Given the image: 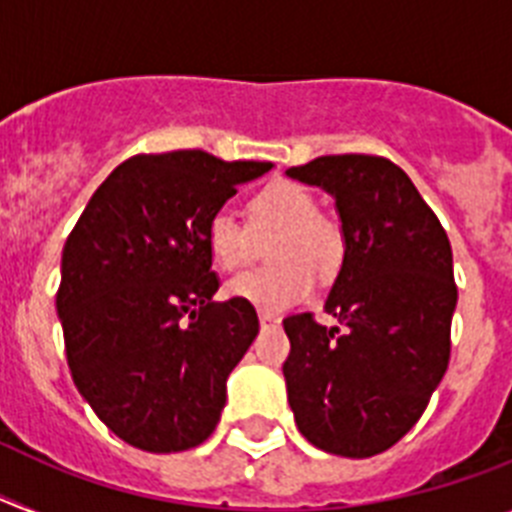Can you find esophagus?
I'll return each instance as SVG.
<instances>
[{
	"mask_svg": "<svg viewBox=\"0 0 512 512\" xmlns=\"http://www.w3.org/2000/svg\"><path fill=\"white\" fill-rule=\"evenodd\" d=\"M260 325H263V328H278V325H281V317L270 315V312H260Z\"/></svg>",
	"mask_w": 512,
	"mask_h": 512,
	"instance_id": "34e87169",
	"label": "esophagus"
}]
</instances>
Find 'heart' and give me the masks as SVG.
Returning a JSON list of instances; mask_svg holds the SVG:
<instances>
[{
  "label": "heart",
  "instance_id": "heart-1",
  "mask_svg": "<svg viewBox=\"0 0 512 512\" xmlns=\"http://www.w3.org/2000/svg\"><path fill=\"white\" fill-rule=\"evenodd\" d=\"M247 223L255 236H270L265 255L273 265L249 270L226 283V296L252 304L260 312H283L307 302L320 278L336 276L346 239L333 218L317 210L315 195L299 182L276 179L257 190L247 203ZM231 213L218 210L205 223V249L213 265L236 270L247 263L252 236Z\"/></svg>",
  "mask_w": 512,
  "mask_h": 512
}]
</instances>
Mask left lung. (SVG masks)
<instances>
[{"label":"left lung","instance_id":"left-lung-1","mask_svg":"<svg viewBox=\"0 0 512 512\" xmlns=\"http://www.w3.org/2000/svg\"><path fill=\"white\" fill-rule=\"evenodd\" d=\"M286 174L336 200L346 252L325 312L283 320V377L296 427L315 448L369 458L427 409L450 359L453 249L406 171L380 156H320Z\"/></svg>","mask_w":512,"mask_h":512}]
</instances>
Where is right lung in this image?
Masks as SVG:
<instances>
[{"mask_svg": "<svg viewBox=\"0 0 512 512\" xmlns=\"http://www.w3.org/2000/svg\"><path fill=\"white\" fill-rule=\"evenodd\" d=\"M270 169L203 150L127 158L64 242L57 315L72 380L135 448L190 450L221 419L226 380L260 322L252 304L213 302L205 223L236 184Z\"/></svg>", "mask_w": 512, "mask_h": 512, "instance_id": "1", "label": "right lung"}]
</instances>
